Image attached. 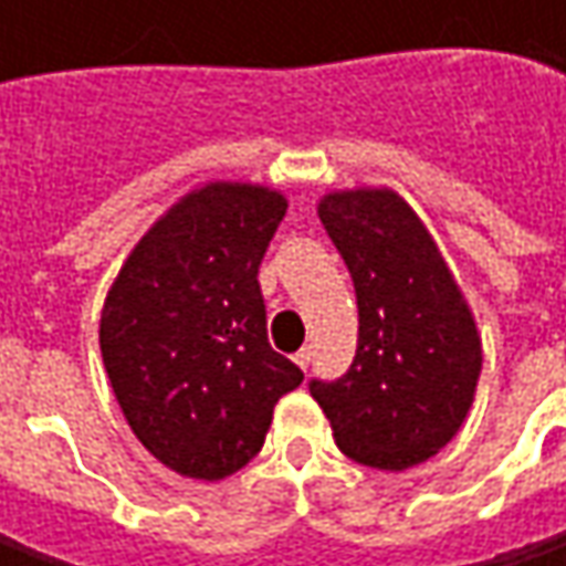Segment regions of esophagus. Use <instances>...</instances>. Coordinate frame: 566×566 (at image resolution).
<instances>
[{
  "instance_id": "1",
  "label": "esophagus",
  "mask_w": 566,
  "mask_h": 566,
  "mask_svg": "<svg viewBox=\"0 0 566 566\" xmlns=\"http://www.w3.org/2000/svg\"><path fill=\"white\" fill-rule=\"evenodd\" d=\"M295 365H298L302 371H305V368L312 365V346H302V349L295 353Z\"/></svg>"
}]
</instances>
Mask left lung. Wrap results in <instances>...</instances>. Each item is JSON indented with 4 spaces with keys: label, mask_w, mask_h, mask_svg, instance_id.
I'll return each mask as SVG.
<instances>
[{
    "label": "left lung",
    "mask_w": 566,
    "mask_h": 566,
    "mask_svg": "<svg viewBox=\"0 0 566 566\" xmlns=\"http://www.w3.org/2000/svg\"><path fill=\"white\" fill-rule=\"evenodd\" d=\"M317 217L356 286L359 346L343 378H315L308 390L349 460L384 472L419 467L453 441L472 406L482 375L475 317L397 191H331Z\"/></svg>",
    "instance_id": "8db88e82"
}]
</instances>
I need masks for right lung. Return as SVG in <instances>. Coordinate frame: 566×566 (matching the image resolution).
Returning <instances> with one entry per match:
<instances>
[{"mask_svg":"<svg viewBox=\"0 0 566 566\" xmlns=\"http://www.w3.org/2000/svg\"><path fill=\"white\" fill-rule=\"evenodd\" d=\"M280 191L207 182L147 229L99 315V353L125 422L164 467L220 482L264 444L302 384L273 353L258 283L286 217Z\"/></svg>","mask_w":566,"mask_h":566,"instance_id":"1","label":"right lung"}]
</instances>
